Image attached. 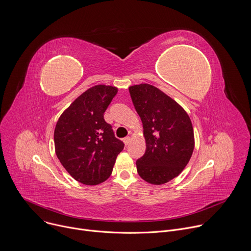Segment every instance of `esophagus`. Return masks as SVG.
Here are the masks:
<instances>
[{"label":"esophagus","mask_w":251,"mask_h":251,"mask_svg":"<svg viewBox=\"0 0 251 251\" xmlns=\"http://www.w3.org/2000/svg\"><path fill=\"white\" fill-rule=\"evenodd\" d=\"M124 144L127 146V145H129L130 144V142H131V137H129V136H127V137H125L124 138Z\"/></svg>","instance_id":"1"}]
</instances>
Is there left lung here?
Instances as JSON below:
<instances>
[{
  "mask_svg": "<svg viewBox=\"0 0 251 251\" xmlns=\"http://www.w3.org/2000/svg\"><path fill=\"white\" fill-rule=\"evenodd\" d=\"M129 92L146 141V152L136 162L137 172L150 184H166L182 173L193 155L192 121L180 104L153 85H133Z\"/></svg>",
  "mask_w": 251,
  "mask_h": 251,
  "instance_id": "1",
  "label": "left lung"
}]
</instances>
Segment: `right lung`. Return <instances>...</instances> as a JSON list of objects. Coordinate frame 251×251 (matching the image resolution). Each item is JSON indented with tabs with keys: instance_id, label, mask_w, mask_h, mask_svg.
I'll use <instances>...</instances> for the list:
<instances>
[{
	"instance_id": "obj_1",
	"label": "right lung",
	"mask_w": 251,
	"mask_h": 251,
	"mask_svg": "<svg viewBox=\"0 0 251 251\" xmlns=\"http://www.w3.org/2000/svg\"><path fill=\"white\" fill-rule=\"evenodd\" d=\"M117 91L110 85L90 87L69 105L56 123L55 154L69 175L84 185L106 181L124 148L103 116Z\"/></svg>"
}]
</instances>
